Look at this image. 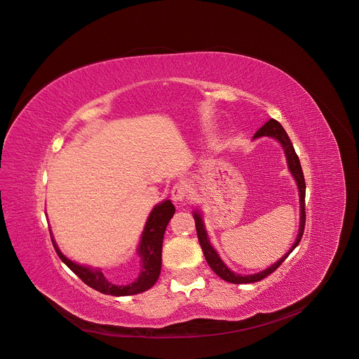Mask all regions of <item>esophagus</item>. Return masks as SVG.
I'll list each match as a JSON object with an SVG mask.
<instances>
[{"instance_id":"34e87169","label":"esophagus","mask_w":359,"mask_h":359,"mask_svg":"<svg viewBox=\"0 0 359 359\" xmlns=\"http://www.w3.org/2000/svg\"><path fill=\"white\" fill-rule=\"evenodd\" d=\"M187 197V186L184 183H176L172 189V200L176 204H183Z\"/></svg>"}]
</instances>
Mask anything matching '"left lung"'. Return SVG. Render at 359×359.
<instances>
[{
	"label": "left lung",
	"mask_w": 359,
	"mask_h": 359,
	"mask_svg": "<svg viewBox=\"0 0 359 359\" xmlns=\"http://www.w3.org/2000/svg\"><path fill=\"white\" fill-rule=\"evenodd\" d=\"M259 137H272L275 138L276 141L280 142L282 148L285 149V155H286V161H287V165H289V170L290 173L293 175L296 183H297V187H299V194H300V229H299V233H297V238H296V243L293 244V247L289 250L287 254H285V257H282L276 264H273L272 266H269L268 269L262 271V272H258V273H254V275H238L232 271H229L226 268V265L221 261V258L218 257V254L215 252V250L211 247L210 244V240L207 236V231H205V226L203 224V218L201 215L197 212V211H193V217H194V221H196V231H197V236H198V243L201 245V250H203V254L205 257V261L207 264L210 265V268L222 279V280H226L229 283H235V285H243V283H254V282H259L262 279H265L266 276H269L271 273H273L280 265L282 262L292 254V251L299 245L302 236H303V232H304V225H306V203H304V197H306V182H304V176H303V170H302V165H300V161H299V156L297 154L294 152V148L286 134V131L283 130V127L276 121V119H269V121L257 131V134L254 135V138H259Z\"/></svg>",
	"instance_id": "8db88e82"
}]
</instances>
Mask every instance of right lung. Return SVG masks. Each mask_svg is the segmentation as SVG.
<instances>
[{"label":"right lung","mask_w":359,"mask_h":359,"mask_svg":"<svg viewBox=\"0 0 359 359\" xmlns=\"http://www.w3.org/2000/svg\"><path fill=\"white\" fill-rule=\"evenodd\" d=\"M175 211H176V208L170 200H165V201L159 203L151 211L147 225L142 232L141 244L137 250L138 257L141 258V272H140L138 278H135L128 285L112 283L109 279L105 278V275L98 268L83 266V265H79V264L67 259L57 248L53 238H52V244L56 250V254L62 259V262L66 264L87 286L95 289L100 293L111 294V296L138 294V293H142V292L151 289L156 283V280L161 275L163 235H165L166 226H168L170 218L173 217Z\"/></svg>","instance_id":"add662e5"}]
</instances>
